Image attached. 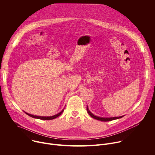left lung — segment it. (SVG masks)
<instances>
[{
    "label": "left lung",
    "mask_w": 155,
    "mask_h": 155,
    "mask_svg": "<svg viewBox=\"0 0 155 155\" xmlns=\"http://www.w3.org/2000/svg\"><path fill=\"white\" fill-rule=\"evenodd\" d=\"M86 110L87 113L89 114V115L93 118L94 119H96L97 120H100V121H112V120H116V119H119V118H121L122 117H124L123 116H121V117H110V118H105V117H97V116H96L94 115V114H93L90 110H89V108H88L87 106L86 107Z\"/></svg>",
    "instance_id": "obj_1"
}]
</instances>
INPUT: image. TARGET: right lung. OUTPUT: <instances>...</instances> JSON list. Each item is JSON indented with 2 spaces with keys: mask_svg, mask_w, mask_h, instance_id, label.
<instances>
[{
  "mask_svg": "<svg viewBox=\"0 0 155 155\" xmlns=\"http://www.w3.org/2000/svg\"><path fill=\"white\" fill-rule=\"evenodd\" d=\"M64 108H63L61 111L59 112V113H58V114H56V115H53V116H50V117H42V116H37V115H31V114H28V113H27V112H25V111H24V112H25L28 115H29V117H32V118H37V119H40V120H53V119H54V118H57V117H58L60 115H61V114L64 112Z\"/></svg>",
  "mask_w": 155,
  "mask_h": 155,
  "instance_id": "right-lung-1",
  "label": "right lung"
}]
</instances>
